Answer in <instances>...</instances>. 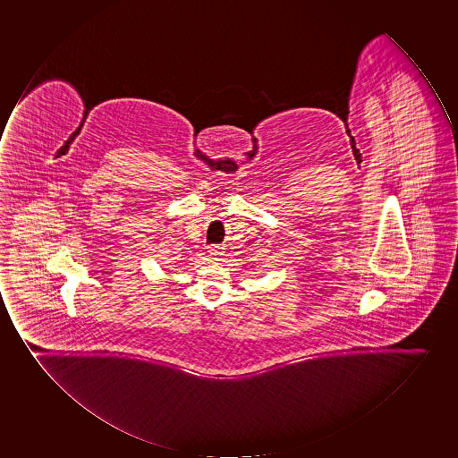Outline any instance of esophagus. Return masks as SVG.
Here are the masks:
<instances>
[{
  "mask_svg": "<svg viewBox=\"0 0 458 458\" xmlns=\"http://www.w3.org/2000/svg\"><path fill=\"white\" fill-rule=\"evenodd\" d=\"M224 255V250L219 246H212V248H208V257H212L213 259H217V258L222 257Z\"/></svg>",
  "mask_w": 458,
  "mask_h": 458,
  "instance_id": "1",
  "label": "esophagus"
}]
</instances>
